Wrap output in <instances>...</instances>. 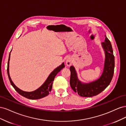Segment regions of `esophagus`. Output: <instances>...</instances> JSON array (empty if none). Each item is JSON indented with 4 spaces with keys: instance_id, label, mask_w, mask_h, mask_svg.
Listing matches in <instances>:
<instances>
[{
    "instance_id": "34e87169",
    "label": "esophagus",
    "mask_w": 126,
    "mask_h": 126,
    "mask_svg": "<svg viewBox=\"0 0 126 126\" xmlns=\"http://www.w3.org/2000/svg\"><path fill=\"white\" fill-rule=\"evenodd\" d=\"M66 65L68 67H69L70 66L72 65V59L70 58V57H69V58H68L66 60Z\"/></svg>"
}]
</instances>
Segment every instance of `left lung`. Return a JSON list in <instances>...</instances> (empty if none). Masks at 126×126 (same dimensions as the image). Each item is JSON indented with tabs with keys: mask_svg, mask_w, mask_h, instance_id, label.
<instances>
[{
	"mask_svg": "<svg viewBox=\"0 0 126 126\" xmlns=\"http://www.w3.org/2000/svg\"><path fill=\"white\" fill-rule=\"evenodd\" d=\"M101 46L105 51V63L102 73L98 79L88 83L82 82L79 80L75 67L73 66L70 67V86L81 97H91L100 94L108 86L113 77L115 57L111 43L106 35L105 41L101 43Z\"/></svg>",
	"mask_w": 126,
	"mask_h": 126,
	"instance_id": "left-lung-1",
	"label": "left lung"
}]
</instances>
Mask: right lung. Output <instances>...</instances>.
Returning <instances> with one entry per match:
<instances>
[{"label":"right lung","mask_w":126,"mask_h":126,"mask_svg":"<svg viewBox=\"0 0 126 126\" xmlns=\"http://www.w3.org/2000/svg\"><path fill=\"white\" fill-rule=\"evenodd\" d=\"M10 51V52H11ZM10 52L9 54L8 62V67H7V74L9 77V79L10 80L11 85L13 86L14 88V89L16 90L17 92L21 96L24 97H26L29 99H39L44 98L47 95L49 94V92L51 90L52 87V83L53 81L54 80L55 77L57 74L62 70V69L64 67V64L63 63L57 67L56 69L53 70L50 74L49 75L48 78H47L46 80L44 83L39 88H38L37 89L34 90L33 91H30V92H27V91H25L20 89L19 88H18L16 85L14 84V83L13 82L12 80H11L10 75H9V61H10Z\"/></svg>","instance_id":"add662e5"}]
</instances>
